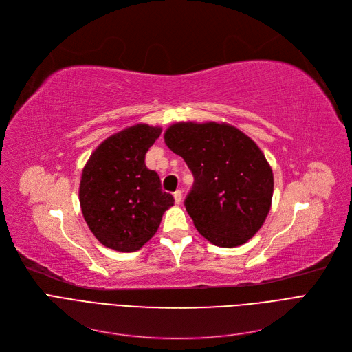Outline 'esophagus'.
Instances as JSON below:
<instances>
[{
    "instance_id": "esophagus-1",
    "label": "esophagus",
    "mask_w": 352,
    "mask_h": 352,
    "mask_svg": "<svg viewBox=\"0 0 352 352\" xmlns=\"http://www.w3.org/2000/svg\"><path fill=\"white\" fill-rule=\"evenodd\" d=\"M174 198H175L177 204H179V202L182 201V191H181V190H177V191L174 192Z\"/></svg>"
}]
</instances>
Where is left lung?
Returning a JSON list of instances; mask_svg holds the SVG:
<instances>
[{
    "label": "left lung",
    "instance_id": "1",
    "mask_svg": "<svg viewBox=\"0 0 352 352\" xmlns=\"http://www.w3.org/2000/svg\"><path fill=\"white\" fill-rule=\"evenodd\" d=\"M164 141L194 175L186 208L198 232L217 247L245 244L271 210L274 175L264 153L227 122H175Z\"/></svg>",
    "mask_w": 352,
    "mask_h": 352
}]
</instances>
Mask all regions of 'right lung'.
Segmentation results:
<instances>
[{
  "label": "right lung",
  "mask_w": 352,
  "mask_h": 352,
  "mask_svg": "<svg viewBox=\"0 0 352 352\" xmlns=\"http://www.w3.org/2000/svg\"><path fill=\"white\" fill-rule=\"evenodd\" d=\"M162 128L135 124L104 140L85 162L80 206L91 232L107 248L138 251L157 232L174 197L161 190L145 154Z\"/></svg>",
  "instance_id": "right-lung-1"
}]
</instances>
